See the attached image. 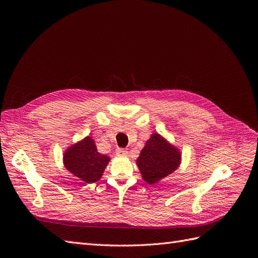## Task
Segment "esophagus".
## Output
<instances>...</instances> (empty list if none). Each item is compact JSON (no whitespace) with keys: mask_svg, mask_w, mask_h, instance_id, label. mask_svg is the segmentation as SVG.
Listing matches in <instances>:
<instances>
[{"mask_svg":"<svg viewBox=\"0 0 258 258\" xmlns=\"http://www.w3.org/2000/svg\"><path fill=\"white\" fill-rule=\"evenodd\" d=\"M115 153H116V156H118V157H124V156H127L128 151L126 148H117Z\"/></svg>","mask_w":258,"mask_h":258,"instance_id":"34e87169","label":"esophagus"}]
</instances>
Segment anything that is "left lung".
<instances>
[{
    "label": "left lung",
    "instance_id": "obj_1",
    "mask_svg": "<svg viewBox=\"0 0 258 258\" xmlns=\"http://www.w3.org/2000/svg\"><path fill=\"white\" fill-rule=\"evenodd\" d=\"M181 162V155L158 134H154L141 151L137 165L142 177L148 184H154L171 174Z\"/></svg>",
    "mask_w": 258,
    "mask_h": 258
}]
</instances>
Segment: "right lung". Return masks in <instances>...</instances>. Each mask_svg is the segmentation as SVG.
Returning a JSON list of instances; mask_svg holds the SVG:
<instances>
[{
	"label": "right lung",
	"mask_w": 258,
	"mask_h": 258,
	"mask_svg": "<svg viewBox=\"0 0 258 258\" xmlns=\"http://www.w3.org/2000/svg\"><path fill=\"white\" fill-rule=\"evenodd\" d=\"M66 168L86 183L101 178L110 158L97 151L95 141L89 137L71 146L63 156Z\"/></svg>",
	"instance_id": "obj_1"
}]
</instances>
